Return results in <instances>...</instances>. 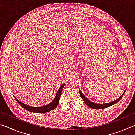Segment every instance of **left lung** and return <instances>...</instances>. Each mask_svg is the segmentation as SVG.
<instances>
[{"mask_svg":"<svg viewBox=\"0 0 135 135\" xmlns=\"http://www.w3.org/2000/svg\"><path fill=\"white\" fill-rule=\"evenodd\" d=\"M124 92H124V93H123V94L118 98V99L114 100L113 102H109V103H106V104H97V103H94V102H93L92 101H90V100H89L88 98H87L85 96L83 95V93L81 92V91L80 90H79V93L81 96L82 99H83V101L84 102V103H85L88 106L90 107V108H92L93 109H97L105 108H107V107L113 105L117 103V102L119 101V100L122 99V98L123 97V95L124 94Z\"/></svg>","mask_w":135,"mask_h":135,"instance_id":"obj_1","label":"left lung"}]
</instances>
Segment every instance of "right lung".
<instances>
[{
    "instance_id": "obj_1",
    "label": "right lung",
    "mask_w": 135,
    "mask_h": 135,
    "mask_svg": "<svg viewBox=\"0 0 135 135\" xmlns=\"http://www.w3.org/2000/svg\"><path fill=\"white\" fill-rule=\"evenodd\" d=\"M65 85V83L62 84L60 87H59V89L57 92L56 94L54 100L49 103V104L46 105L44 106H41V107H31L28 105H26L22 102H20L19 100H18L17 98L15 97V99L18 102V103L20 105H21L22 108L26 109V110L32 112V113H47V112H49L50 111L53 110L56 107L58 106L59 99H60V97L61 95V92H62V90L64 88V86Z\"/></svg>"
}]
</instances>
